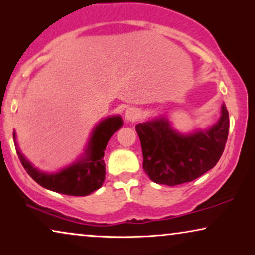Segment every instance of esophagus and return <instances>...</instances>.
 <instances>
[{
	"label": "esophagus",
	"mask_w": 255,
	"mask_h": 255,
	"mask_svg": "<svg viewBox=\"0 0 255 255\" xmlns=\"http://www.w3.org/2000/svg\"><path fill=\"white\" fill-rule=\"evenodd\" d=\"M138 117V113L134 108H128V109L125 111V120L128 122H134Z\"/></svg>",
	"instance_id": "1"
}]
</instances>
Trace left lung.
Wrapping results in <instances>:
<instances>
[{
    "label": "left lung",
    "mask_w": 255,
    "mask_h": 255,
    "mask_svg": "<svg viewBox=\"0 0 255 255\" xmlns=\"http://www.w3.org/2000/svg\"><path fill=\"white\" fill-rule=\"evenodd\" d=\"M229 127L224 104L217 123L194 134H179L163 117L138 124L135 131L144 156L142 168L155 183L174 187L190 182L214 168L221 159Z\"/></svg>",
    "instance_id": "1"
}]
</instances>
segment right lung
Wrapping results in <instances>:
<instances>
[{"mask_svg":"<svg viewBox=\"0 0 255 255\" xmlns=\"http://www.w3.org/2000/svg\"><path fill=\"white\" fill-rule=\"evenodd\" d=\"M123 121L120 116L109 117L101 122L93 132L86 158L74 165L62 169L57 174L41 173L24 158L16 144V135L13 141L16 145L17 155L27 174L41 187L71 196H87L93 191L102 187L106 179V163H104V149L108 141L115 132L122 127Z\"/></svg>","mask_w":255,"mask_h":255,"instance_id":"right-lung-1","label":"right lung"}]
</instances>
